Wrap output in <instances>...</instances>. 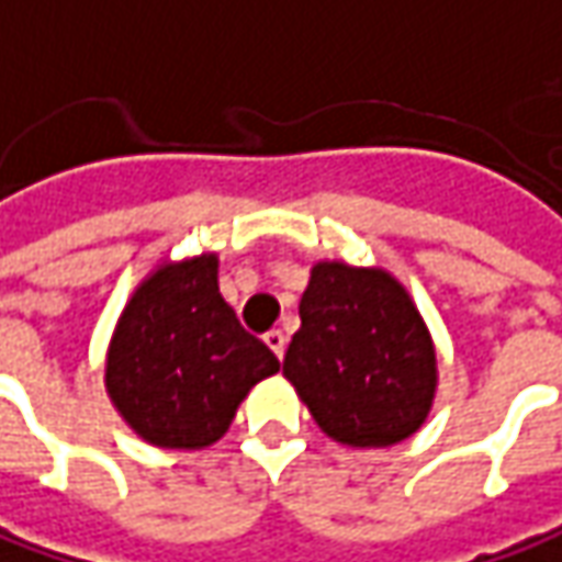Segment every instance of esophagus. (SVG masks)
<instances>
[{
  "instance_id": "esophagus-1",
  "label": "esophagus",
  "mask_w": 562,
  "mask_h": 562,
  "mask_svg": "<svg viewBox=\"0 0 562 562\" xmlns=\"http://www.w3.org/2000/svg\"><path fill=\"white\" fill-rule=\"evenodd\" d=\"M263 341L270 345V351H273L277 358H282V351H285V333H282V329H270V333L263 336Z\"/></svg>"
}]
</instances>
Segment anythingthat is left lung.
Here are the masks:
<instances>
[{"label":"left lung","instance_id":"8db88e82","mask_svg":"<svg viewBox=\"0 0 562 562\" xmlns=\"http://www.w3.org/2000/svg\"><path fill=\"white\" fill-rule=\"evenodd\" d=\"M299 314L282 376L319 429L351 448L414 436L436 397V348L404 285L385 270L323 261Z\"/></svg>","mask_w":562,"mask_h":562}]
</instances>
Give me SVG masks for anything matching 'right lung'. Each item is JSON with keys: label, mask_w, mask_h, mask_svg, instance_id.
<instances>
[{"label": "right lung", "mask_w": 562, "mask_h": 562, "mask_svg": "<svg viewBox=\"0 0 562 562\" xmlns=\"http://www.w3.org/2000/svg\"><path fill=\"white\" fill-rule=\"evenodd\" d=\"M280 370L217 289V258L165 263L126 301L105 389L148 445L199 451L229 429L251 385Z\"/></svg>", "instance_id": "obj_1"}]
</instances>
